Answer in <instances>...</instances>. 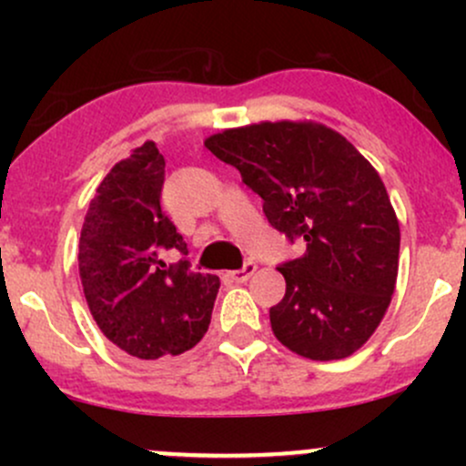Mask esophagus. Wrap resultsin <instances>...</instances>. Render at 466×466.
Listing matches in <instances>:
<instances>
[{"label":"esophagus","mask_w":466,"mask_h":466,"mask_svg":"<svg viewBox=\"0 0 466 466\" xmlns=\"http://www.w3.org/2000/svg\"><path fill=\"white\" fill-rule=\"evenodd\" d=\"M254 271H256V265L254 263H245L243 269L232 271V274H229V278H232L234 282H248L249 278H251V274H254Z\"/></svg>","instance_id":"1"}]
</instances>
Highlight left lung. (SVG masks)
Instances as JSON below:
<instances>
[{
	"mask_svg": "<svg viewBox=\"0 0 466 466\" xmlns=\"http://www.w3.org/2000/svg\"><path fill=\"white\" fill-rule=\"evenodd\" d=\"M206 148L263 197L267 221L307 254L278 267L276 339L313 361L350 357L386 315L399 276V218L381 177L341 133L315 120L223 129Z\"/></svg>",
	"mask_w": 466,
	"mask_h": 466,
	"instance_id": "8db88e82",
	"label": "left lung"
}]
</instances>
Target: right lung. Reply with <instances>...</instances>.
<instances>
[{
    "instance_id": "1",
    "label": "right lung",
    "mask_w": 466,
    "mask_h": 466,
    "mask_svg": "<svg viewBox=\"0 0 466 466\" xmlns=\"http://www.w3.org/2000/svg\"><path fill=\"white\" fill-rule=\"evenodd\" d=\"M164 155L147 140L100 181L80 228L78 274L85 300L109 341L137 360L177 357L210 326L221 282L168 267L164 249L188 254L162 212Z\"/></svg>"
}]
</instances>
